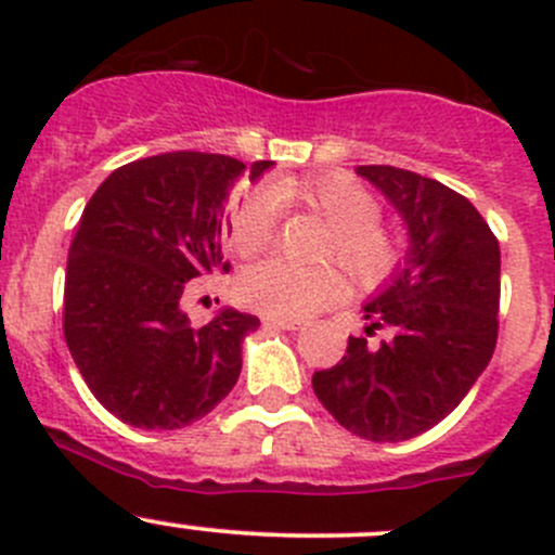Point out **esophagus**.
<instances>
[{"instance_id":"esophagus-1","label":"esophagus","mask_w":555,"mask_h":555,"mask_svg":"<svg viewBox=\"0 0 555 555\" xmlns=\"http://www.w3.org/2000/svg\"><path fill=\"white\" fill-rule=\"evenodd\" d=\"M266 327H279V330H298L300 322L298 319H279V317H266L262 319Z\"/></svg>"}]
</instances>
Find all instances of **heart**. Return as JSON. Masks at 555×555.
I'll return each instance as SVG.
<instances>
[{"label": "heart", "instance_id": "heart-1", "mask_svg": "<svg viewBox=\"0 0 555 555\" xmlns=\"http://www.w3.org/2000/svg\"><path fill=\"white\" fill-rule=\"evenodd\" d=\"M304 206L333 228L327 251L362 284H376L400 262V244L378 225V201L346 173L298 182L279 179L271 190L260 188L236 201L228 222V236L242 257L268 249L279 222V204ZM344 293V279L335 268H300L287 260H262L238 279V298L251 311L279 319H304Z\"/></svg>", "mask_w": 555, "mask_h": 555}]
</instances>
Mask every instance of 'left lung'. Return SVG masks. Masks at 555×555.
I'll list each match as a JSON object with an SVG mask.
<instances>
[{"label": "left lung", "instance_id": "1", "mask_svg": "<svg viewBox=\"0 0 555 555\" xmlns=\"http://www.w3.org/2000/svg\"><path fill=\"white\" fill-rule=\"evenodd\" d=\"M408 231L405 257L362 306L391 338H349L344 360L313 373L319 402L349 433L400 443L427 433L489 365L500 311V244L473 204L438 179L357 166Z\"/></svg>", "mask_w": 555, "mask_h": 555}]
</instances>
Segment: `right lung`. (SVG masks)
<instances>
[{
    "instance_id": "1",
    "label": "right lung",
    "mask_w": 555,
    "mask_h": 555,
    "mask_svg": "<svg viewBox=\"0 0 555 555\" xmlns=\"http://www.w3.org/2000/svg\"><path fill=\"white\" fill-rule=\"evenodd\" d=\"M273 160L249 166V182ZM246 166L166 153L120 166L88 201L69 246L64 338L88 389L120 422L179 429L231 395L260 319L231 306L204 327L182 309L188 282L225 271L228 195Z\"/></svg>"
}]
</instances>
